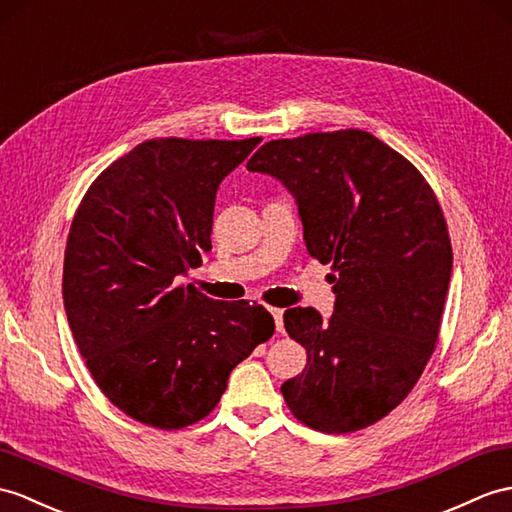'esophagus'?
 Wrapping results in <instances>:
<instances>
[{
	"label": "esophagus",
	"instance_id": "obj_1",
	"mask_svg": "<svg viewBox=\"0 0 512 512\" xmlns=\"http://www.w3.org/2000/svg\"><path fill=\"white\" fill-rule=\"evenodd\" d=\"M270 314L275 318V327L279 334H283V310H277V307H270Z\"/></svg>",
	"mask_w": 512,
	"mask_h": 512
}]
</instances>
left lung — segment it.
Instances as JSON below:
<instances>
[{"instance_id": "left-lung-1", "label": "left lung", "mask_w": 512, "mask_h": 512, "mask_svg": "<svg viewBox=\"0 0 512 512\" xmlns=\"http://www.w3.org/2000/svg\"><path fill=\"white\" fill-rule=\"evenodd\" d=\"M246 168L290 189L307 253L334 270V314H283L307 351L283 399L312 430H364L410 395L436 349L454 259L443 209L406 157L358 128L268 141Z\"/></svg>"}]
</instances>
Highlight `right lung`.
I'll return each mask as SVG.
<instances>
[{
	"label": "right lung",
	"mask_w": 512,
	"mask_h": 512,
	"mask_svg": "<svg viewBox=\"0 0 512 512\" xmlns=\"http://www.w3.org/2000/svg\"><path fill=\"white\" fill-rule=\"evenodd\" d=\"M259 141L148 139L80 200L65 248V312L95 384L130 419L157 430L205 419L233 368L275 334L261 305L176 283L211 248L222 178Z\"/></svg>",
	"instance_id": "obj_1"
}]
</instances>
